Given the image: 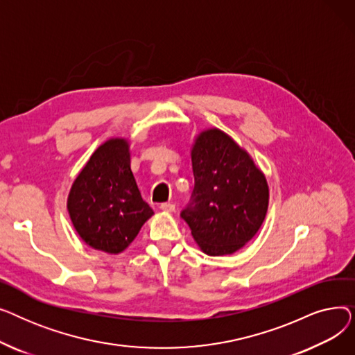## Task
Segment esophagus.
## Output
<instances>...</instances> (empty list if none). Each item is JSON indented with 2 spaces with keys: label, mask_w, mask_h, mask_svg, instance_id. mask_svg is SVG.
Masks as SVG:
<instances>
[{
  "label": "esophagus",
  "mask_w": 355,
  "mask_h": 355,
  "mask_svg": "<svg viewBox=\"0 0 355 355\" xmlns=\"http://www.w3.org/2000/svg\"><path fill=\"white\" fill-rule=\"evenodd\" d=\"M159 209L164 211V213H173L175 210V206L171 202H164L159 206Z\"/></svg>",
  "instance_id": "1"
}]
</instances>
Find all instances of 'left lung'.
Here are the masks:
<instances>
[{"label":"left lung","mask_w":355,"mask_h":355,"mask_svg":"<svg viewBox=\"0 0 355 355\" xmlns=\"http://www.w3.org/2000/svg\"><path fill=\"white\" fill-rule=\"evenodd\" d=\"M194 198L181 217L200 250L233 254L263 225L269 185L250 154L218 128L202 129L191 144Z\"/></svg>","instance_id":"obj_1"}]
</instances>
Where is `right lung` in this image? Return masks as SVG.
Returning <instances> with one entry per match:
<instances>
[{
  "mask_svg": "<svg viewBox=\"0 0 355 355\" xmlns=\"http://www.w3.org/2000/svg\"><path fill=\"white\" fill-rule=\"evenodd\" d=\"M67 211L92 249L119 254L132 243L154 210L130 170L129 139L114 137L96 148L71 184Z\"/></svg>",
  "mask_w": 355,
  "mask_h": 355,
  "instance_id": "right-lung-1",
  "label": "right lung"
}]
</instances>
